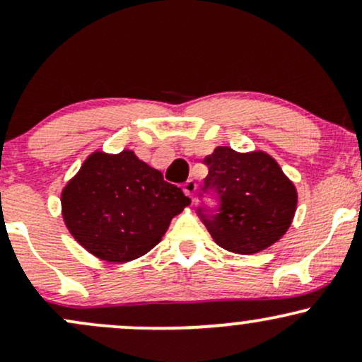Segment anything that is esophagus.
<instances>
[{"label": "esophagus", "mask_w": 362, "mask_h": 362, "mask_svg": "<svg viewBox=\"0 0 362 362\" xmlns=\"http://www.w3.org/2000/svg\"><path fill=\"white\" fill-rule=\"evenodd\" d=\"M195 190H197V184H195L192 178H190V180H187L185 184H184V192H185L187 195H189L190 199H194Z\"/></svg>", "instance_id": "esophagus-1"}]
</instances>
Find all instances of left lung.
I'll list each match as a JSON object with an SVG mask.
<instances>
[{"label":"left lung","instance_id":"1","mask_svg":"<svg viewBox=\"0 0 362 362\" xmlns=\"http://www.w3.org/2000/svg\"><path fill=\"white\" fill-rule=\"evenodd\" d=\"M209 173L204 190H214L219 209L197 213L219 247L250 255L279 242L293 223L298 206L296 187L271 155L238 153L218 146L204 158Z\"/></svg>","mask_w":362,"mask_h":362}]
</instances>
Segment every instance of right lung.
<instances>
[{"mask_svg":"<svg viewBox=\"0 0 362 362\" xmlns=\"http://www.w3.org/2000/svg\"><path fill=\"white\" fill-rule=\"evenodd\" d=\"M190 199L134 151H95L61 192L62 219L91 255L124 264L161 242Z\"/></svg>","mask_w":362,"mask_h":362,"instance_id":"right-lung-1","label":"right lung"}]
</instances>
